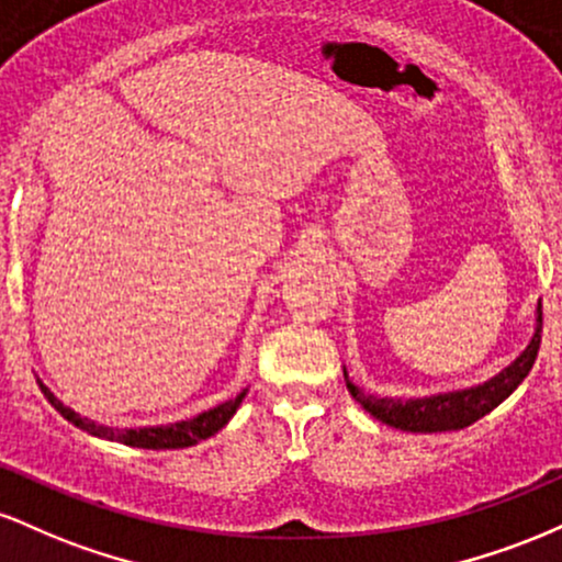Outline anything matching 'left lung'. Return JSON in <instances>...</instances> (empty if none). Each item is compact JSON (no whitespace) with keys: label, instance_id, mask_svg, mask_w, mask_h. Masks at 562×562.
<instances>
[{"label":"left lung","instance_id":"left-lung-1","mask_svg":"<svg viewBox=\"0 0 562 562\" xmlns=\"http://www.w3.org/2000/svg\"><path fill=\"white\" fill-rule=\"evenodd\" d=\"M541 344V306H539V319H537V333H533L531 344L505 372L488 380V383L475 385L468 391H454L443 393V396H430V398H378L364 393L362 389L351 383L346 375V385L351 391V396L370 412L372 417H378L380 423L391 425V428L409 430V434H443V430H460L481 420L483 415L496 409L505 398L524 383V378L531 372L533 362H537Z\"/></svg>","mask_w":562,"mask_h":562}]
</instances>
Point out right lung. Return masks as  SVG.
Returning a JSON list of instances; mask_svg holds the SVG:
<instances>
[{"label": "right lung", "mask_w": 562, "mask_h": 562, "mask_svg": "<svg viewBox=\"0 0 562 562\" xmlns=\"http://www.w3.org/2000/svg\"><path fill=\"white\" fill-rule=\"evenodd\" d=\"M42 385V383H38ZM42 393L47 396V402L66 417L68 423H74L76 428L87 430V434L108 438V441H121L126 447H139V449H184V447H195L198 441H205L209 436L218 434L224 425L229 423V417L235 415L237 406L243 404L245 391L237 398H229V402L214 406V409L203 412V415L192 417V420H182V423H171V425H160V428H128V430H113L105 428V425H97L87 417L76 415L74 409H68L60 398L55 396L47 385H42Z\"/></svg>", "instance_id": "right-lung-1"}]
</instances>
